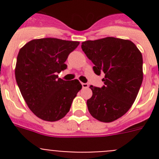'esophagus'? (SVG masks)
Segmentation results:
<instances>
[{"label":"esophagus","instance_id":"esophagus-1","mask_svg":"<svg viewBox=\"0 0 159 159\" xmlns=\"http://www.w3.org/2000/svg\"><path fill=\"white\" fill-rule=\"evenodd\" d=\"M88 86H89V85H88V84H84V83H82L83 88H88Z\"/></svg>","mask_w":159,"mask_h":159}]
</instances>
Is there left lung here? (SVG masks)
I'll list each match as a JSON object with an SVG mask.
<instances>
[{"label": "left lung", "instance_id": "obj_1", "mask_svg": "<svg viewBox=\"0 0 159 159\" xmlns=\"http://www.w3.org/2000/svg\"><path fill=\"white\" fill-rule=\"evenodd\" d=\"M82 50L94 64L96 75L104 74L101 88L90 86L87 100L92 117L111 123L127 113L134 103L143 79V56L133 42L106 37L82 43Z\"/></svg>", "mask_w": 159, "mask_h": 159}]
</instances>
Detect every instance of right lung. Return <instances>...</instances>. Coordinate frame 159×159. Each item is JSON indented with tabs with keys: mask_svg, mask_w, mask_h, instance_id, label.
<instances>
[{
	"mask_svg": "<svg viewBox=\"0 0 159 159\" xmlns=\"http://www.w3.org/2000/svg\"><path fill=\"white\" fill-rule=\"evenodd\" d=\"M80 42L42 38L28 42L16 59V84L28 107L38 118L58 121L69 111L82 85L78 80L66 81L58 73L67 68L68 55Z\"/></svg>",
	"mask_w": 159,
	"mask_h": 159,
	"instance_id": "1",
	"label": "right lung"
}]
</instances>
